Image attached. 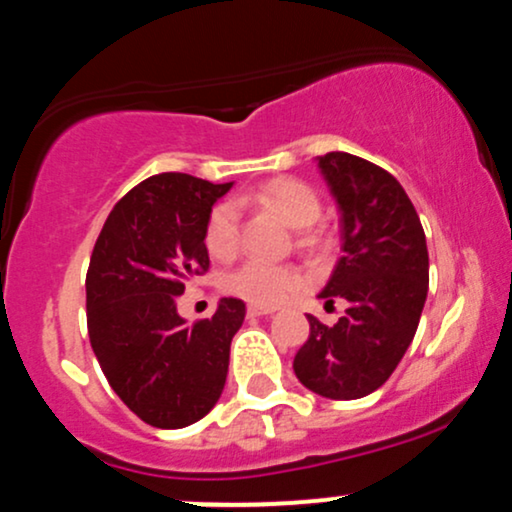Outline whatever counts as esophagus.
I'll use <instances>...</instances> for the list:
<instances>
[{"label":"esophagus","instance_id":"1","mask_svg":"<svg viewBox=\"0 0 512 512\" xmlns=\"http://www.w3.org/2000/svg\"><path fill=\"white\" fill-rule=\"evenodd\" d=\"M273 312H276V307L249 305V310H246V315H249V317H263V315H273Z\"/></svg>","mask_w":512,"mask_h":512}]
</instances>
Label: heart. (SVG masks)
<instances>
[{
    "label": "heart",
    "mask_w": 512,
    "mask_h": 512,
    "mask_svg": "<svg viewBox=\"0 0 512 512\" xmlns=\"http://www.w3.org/2000/svg\"><path fill=\"white\" fill-rule=\"evenodd\" d=\"M251 200L266 210L280 214L290 227L305 229L320 219L322 205L317 192L298 178L268 180L258 188ZM205 246L214 258H232L239 249V212L234 202H217L207 214L205 222ZM302 276L298 268L283 263H268L251 258L241 263L232 273L224 276V290L229 295L251 302L258 307H276L293 293H298Z\"/></svg>",
    "instance_id": "obj_1"
}]
</instances>
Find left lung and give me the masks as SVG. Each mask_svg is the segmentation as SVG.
Returning a JSON list of instances; mask_svg holds the SVG:
<instances>
[{
	"label": "left lung",
	"mask_w": 512,
	"mask_h": 512,
	"mask_svg": "<svg viewBox=\"0 0 512 512\" xmlns=\"http://www.w3.org/2000/svg\"><path fill=\"white\" fill-rule=\"evenodd\" d=\"M322 175L342 212V251L320 298L344 300L327 327L307 315L310 337L295 354V376L322 398L373 393L408 351L430 285L425 229L403 185L376 163L332 151Z\"/></svg>",
	"instance_id": "8db88e82"
}]
</instances>
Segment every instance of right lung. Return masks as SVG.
Segmentation results:
<instances>
[{"label":"right lung","instance_id":"right-lung-1","mask_svg":"<svg viewBox=\"0 0 512 512\" xmlns=\"http://www.w3.org/2000/svg\"><path fill=\"white\" fill-rule=\"evenodd\" d=\"M232 183L188 173L151 175L114 205L87 268V334L109 386L136 417L161 430L202 420L222 395L244 300L222 298L188 324L178 298L210 256L205 222Z\"/></svg>","mask_w":512,"mask_h":512}]
</instances>
